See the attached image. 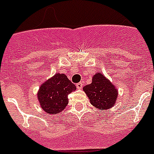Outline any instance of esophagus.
<instances>
[{"label": "esophagus", "mask_w": 154, "mask_h": 154, "mask_svg": "<svg viewBox=\"0 0 154 154\" xmlns=\"http://www.w3.org/2000/svg\"><path fill=\"white\" fill-rule=\"evenodd\" d=\"M77 85V88L78 89H82V86H83V83H82V82H79V83H77V85Z\"/></svg>", "instance_id": "34e87169"}]
</instances>
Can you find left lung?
Listing matches in <instances>:
<instances>
[{"mask_svg":"<svg viewBox=\"0 0 154 154\" xmlns=\"http://www.w3.org/2000/svg\"><path fill=\"white\" fill-rule=\"evenodd\" d=\"M92 105L100 109H109L114 106L117 89L101 72L94 75L92 83L83 88Z\"/></svg>","mask_w":154,"mask_h":154,"instance_id":"8db88e82","label":"left lung"}]
</instances>
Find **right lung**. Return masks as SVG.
Instances as JSON below:
<instances>
[{"instance_id": "obj_1", "label": "right lung", "mask_w": 154, "mask_h": 154, "mask_svg": "<svg viewBox=\"0 0 154 154\" xmlns=\"http://www.w3.org/2000/svg\"><path fill=\"white\" fill-rule=\"evenodd\" d=\"M76 89L66 75L56 73L40 86L37 99L42 109L49 114H57L65 109L69 103L68 95Z\"/></svg>"}]
</instances>
